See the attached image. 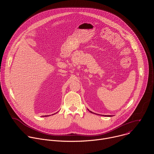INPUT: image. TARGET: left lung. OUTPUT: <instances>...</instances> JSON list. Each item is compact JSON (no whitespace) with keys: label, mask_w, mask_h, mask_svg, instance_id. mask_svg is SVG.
Segmentation results:
<instances>
[{"label":"left lung","mask_w":154,"mask_h":154,"mask_svg":"<svg viewBox=\"0 0 154 154\" xmlns=\"http://www.w3.org/2000/svg\"><path fill=\"white\" fill-rule=\"evenodd\" d=\"M90 112L93 113L92 112ZM105 116H109H109H112V115H105Z\"/></svg>","instance_id":"8db88e82"}]
</instances>
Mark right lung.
Returning a JSON list of instances; mask_svg holds the SVG:
<instances>
[{
  "label": "right lung",
  "mask_w": 154,
  "mask_h": 154,
  "mask_svg": "<svg viewBox=\"0 0 154 154\" xmlns=\"http://www.w3.org/2000/svg\"><path fill=\"white\" fill-rule=\"evenodd\" d=\"M54 114H55V113H54ZM49 115H46V116H42L43 117H46V116H48Z\"/></svg>",
  "instance_id": "obj_1"
}]
</instances>
